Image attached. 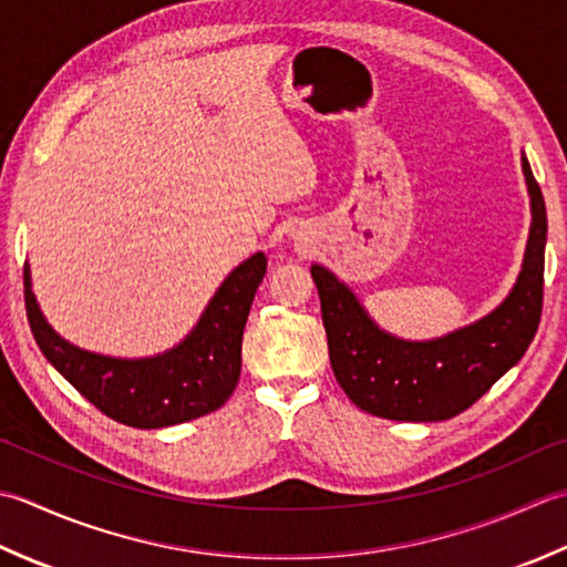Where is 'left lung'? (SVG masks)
<instances>
[{
  "label": "left lung",
  "instance_id": "obj_1",
  "mask_svg": "<svg viewBox=\"0 0 567 567\" xmlns=\"http://www.w3.org/2000/svg\"><path fill=\"white\" fill-rule=\"evenodd\" d=\"M530 193V235L514 291L470 328L433 342H403L381 332L360 300L322 267H310L334 379L357 409L391 421H445L470 409L522 360L543 310L548 217L538 181L522 158Z\"/></svg>",
  "mask_w": 567,
  "mask_h": 567
}]
</instances>
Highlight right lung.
Wrapping results in <instances>:
<instances>
[{"label":"right lung","instance_id":"right-lung-1","mask_svg":"<svg viewBox=\"0 0 567 567\" xmlns=\"http://www.w3.org/2000/svg\"><path fill=\"white\" fill-rule=\"evenodd\" d=\"M264 274L267 257L257 251L227 276L188 338L152 360H112L58 338L31 293L24 264L27 318L45 360L92 406L132 429H166L213 413L233 396L241 372V334Z\"/></svg>","mask_w":567,"mask_h":567}]
</instances>
